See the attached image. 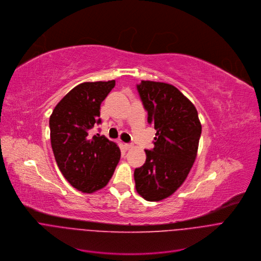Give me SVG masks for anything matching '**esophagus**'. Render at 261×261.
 <instances>
[{"mask_svg":"<svg viewBox=\"0 0 261 261\" xmlns=\"http://www.w3.org/2000/svg\"><path fill=\"white\" fill-rule=\"evenodd\" d=\"M133 147H134V145H133V144H125V145H124L125 150H130Z\"/></svg>","mask_w":261,"mask_h":261,"instance_id":"obj_1","label":"esophagus"}]
</instances>
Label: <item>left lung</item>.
Masks as SVG:
<instances>
[{"label":"left lung","instance_id":"left-lung-1","mask_svg":"<svg viewBox=\"0 0 261 261\" xmlns=\"http://www.w3.org/2000/svg\"><path fill=\"white\" fill-rule=\"evenodd\" d=\"M148 123L156 129L154 148L135 170L137 192L146 200L172 195L187 178L197 155L201 124L193 103L174 85L142 80L137 85Z\"/></svg>","mask_w":261,"mask_h":261}]
</instances>
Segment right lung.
<instances>
[{"label":"right lung","mask_w":261,"mask_h":261,"mask_svg":"<svg viewBox=\"0 0 261 261\" xmlns=\"http://www.w3.org/2000/svg\"><path fill=\"white\" fill-rule=\"evenodd\" d=\"M114 86L115 80L83 82L70 90L50 115V141L58 167L67 181L84 193L105 187L120 160L116 143L88 135L100 123V103Z\"/></svg>","instance_id":"right-lung-1"}]
</instances>
